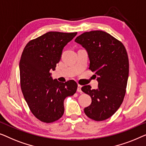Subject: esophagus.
<instances>
[{"instance_id": "obj_1", "label": "esophagus", "mask_w": 146, "mask_h": 146, "mask_svg": "<svg viewBox=\"0 0 146 146\" xmlns=\"http://www.w3.org/2000/svg\"><path fill=\"white\" fill-rule=\"evenodd\" d=\"M81 88H82V86H81V85H78V87H77V91L79 92V93H82Z\"/></svg>"}]
</instances>
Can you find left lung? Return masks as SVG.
I'll return each mask as SVG.
<instances>
[{"label":"left lung","mask_w":146,"mask_h":146,"mask_svg":"<svg viewBox=\"0 0 146 146\" xmlns=\"http://www.w3.org/2000/svg\"><path fill=\"white\" fill-rule=\"evenodd\" d=\"M75 42L87 52L89 69L95 73L98 83L96 89H91L90 85L81 88L92 99L84 112L94 120H104L116 112L126 94L129 74L126 48L120 41L100 30L83 33Z\"/></svg>","instance_id":"1"}]
</instances>
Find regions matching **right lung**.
<instances>
[{
	"mask_svg": "<svg viewBox=\"0 0 146 146\" xmlns=\"http://www.w3.org/2000/svg\"><path fill=\"white\" fill-rule=\"evenodd\" d=\"M77 32H49L26 44L20 61V85L32 114L40 121L51 123L64 113L63 101L76 93L73 80L61 83L53 79L63 48Z\"/></svg>",
	"mask_w": 146,
	"mask_h": 146,
	"instance_id": "1",
	"label": "right lung"
}]
</instances>
